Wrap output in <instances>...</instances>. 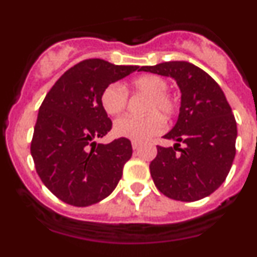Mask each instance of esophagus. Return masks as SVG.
Masks as SVG:
<instances>
[{
  "mask_svg": "<svg viewBox=\"0 0 257 257\" xmlns=\"http://www.w3.org/2000/svg\"><path fill=\"white\" fill-rule=\"evenodd\" d=\"M141 145H142L141 142H137V141H133V142H132V147H133V149H134V150L138 149V148L141 147Z\"/></svg>",
  "mask_w": 257,
  "mask_h": 257,
  "instance_id": "1",
  "label": "esophagus"
}]
</instances>
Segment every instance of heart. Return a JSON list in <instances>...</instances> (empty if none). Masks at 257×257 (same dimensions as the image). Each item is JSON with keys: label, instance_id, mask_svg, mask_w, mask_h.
Returning a JSON list of instances; mask_svg holds the SVG:
<instances>
[{"label": "heart", "instance_id": "1", "mask_svg": "<svg viewBox=\"0 0 257 257\" xmlns=\"http://www.w3.org/2000/svg\"><path fill=\"white\" fill-rule=\"evenodd\" d=\"M169 83L159 74H142L128 83L125 89L134 95H145L143 116L124 115L114 121L116 137L132 141H145L164 129V119H170L178 112V100L168 93ZM128 104V93L121 85L112 83L100 93V105L109 115H118Z\"/></svg>", "mask_w": 257, "mask_h": 257}]
</instances>
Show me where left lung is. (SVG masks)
Returning a JSON list of instances; mask_svg holds the SVG:
<instances>
[{"mask_svg": "<svg viewBox=\"0 0 257 257\" xmlns=\"http://www.w3.org/2000/svg\"><path fill=\"white\" fill-rule=\"evenodd\" d=\"M141 71L172 77L181 90L178 121L164 136L177 143L157 145L149 165L155 186L174 200H200L214 193L231 169L237 136L231 107L220 85L189 62H164Z\"/></svg>", "mask_w": 257, "mask_h": 257, "instance_id": "obj_1", "label": "left lung"}]
</instances>
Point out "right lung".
I'll return each instance as SVG.
<instances>
[{
    "label": "right lung",
    "instance_id": "right-lung-1",
    "mask_svg": "<svg viewBox=\"0 0 257 257\" xmlns=\"http://www.w3.org/2000/svg\"><path fill=\"white\" fill-rule=\"evenodd\" d=\"M138 66H115L104 59H84L64 72L46 94L31 142L36 172L52 194L73 206L107 198L132 157L131 141L97 144L112 129L100 105V93Z\"/></svg>",
    "mask_w": 257,
    "mask_h": 257
}]
</instances>
